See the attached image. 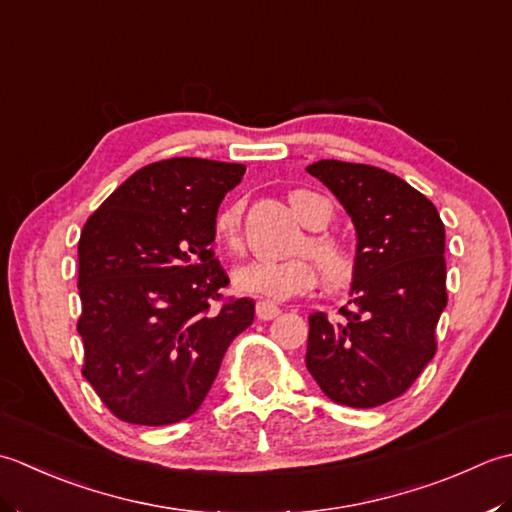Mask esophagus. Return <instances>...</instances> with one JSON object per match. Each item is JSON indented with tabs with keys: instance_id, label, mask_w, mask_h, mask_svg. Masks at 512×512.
Returning a JSON list of instances; mask_svg holds the SVG:
<instances>
[{
	"instance_id": "esophagus-1",
	"label": "esophagus",
	"mask_w": 512,
	"mask_h": 512,
	"mask_svg": "<svg viewBox=\"0 0 512 512\" xmlns=\"http://www.w3.org/2000/svg\"><path fill=\"white\" fill-rule=\"evenodd\" d=\"M256 316L258 320H274L276 316H280V307L274 305V302L260 300L256 302Z\"/></svg>"
}]
</instances>
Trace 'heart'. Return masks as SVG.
Here are the masks:
<instances>
[{"label": "heart", "instance_id": "b5f03b06", "mask_svg": "<svg viewBox=\"0 0 512 512\" xmlns=\"http://www.w3.org/2000/svg\"><path fill=\"white\" fill-rule=\"evenodd\" d=\"M291 205L300 218V223L309 229L327 227L333 207L325 196L314 192L291 194ZM241 221L243 203L232 201L218 212L214 229L218 241L229 249H241ZM302 254H309L316 260L327 283L340 285L351 276L353 258L349 249L329 236H309L307 243L300 245ZM318 283V269L309 258H287V260H267L254 258L249 263L236 267L234 287L243 294L260 296L267 300H287L291 296L307 294Z\"/></svg>", "mask_w": 512, "mask_h": 512}]
</instances>
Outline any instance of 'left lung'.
Here are the masks:
<instances>
[{
	"instance_id": "obj_1",
	"label": "left lung",
	"mask_w": 512,
	"mask_h": 512,
	"mask_svg": "<svg viewBox=\"0 0 512 512\" xmlns=\"http://www.w3.org/2000/svg\"><path fill=\"white\" fill-rule=\"evenodd\" d=\"M356 227L349 309L309 316L307 369L329 400L373 409L402 395L435 356L446 307L444 223L400 176L362 163L316 161Z\"/></svg>"
}]
</instances>
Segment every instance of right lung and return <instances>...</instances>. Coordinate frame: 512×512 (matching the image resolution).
Masks as SVG:
<instances>
[{"mask_svg": "<svg viewBox=\"0 0 512 512\" xmlns=\"http://www.w3.org/2000/svg\"><path fill=\"white\" fill-rule=\"evenodd\" d=\"M243 163L168 159L123 181L79 238L83 378L123 422L165 426L198 411L254 300L214 307L229 278L214 258L218 205Z\"/></svg>", "mask_w": 512, "mask_h": 512, "instance_id": "obj_1", "label": "right lung"}]
</instances>
